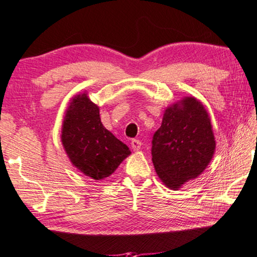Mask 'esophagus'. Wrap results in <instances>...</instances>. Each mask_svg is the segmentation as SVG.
<instances>
[{
    "instance_id": "obj_1",
    "label": "esophagus",
    "mask_w": 257,
    "mask_h": 257,
    "mask_svg": "<svg viewBox=\"0 0 257 257\" xmlns=\"http://www.w3.org/2000/svg\"><path fill=\"white\" fill-rule=\"evenodd\" d=\"M141 146H142V144H141L140 140H136V139H134V140L131 141V147H132V149L134 151L140 150L141 149Z\"/></svg>"
}]
</instances>
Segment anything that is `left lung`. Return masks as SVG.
Here are the masks:
<instances>
[{"label": "left lung", "instance_id": "obj_1", "mask_svg": "<svg viewBox=\"0 0 257 257\" xmlns=\"http://www.w3.org/2000/svg\"><path fill=\"white\" fill-rule=\"evenodd\" d=\"M211 117L195 96H184L164 111L153 138V163L167 188L178 190L203 173L215 153Z\"/></svg>", "mask_w": 257, "mask_h": 257}]
</instances>
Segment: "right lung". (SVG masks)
<instances>
[{
    "label": "right lung",
    "mask_w": 257,
    "mask_h": 257,
    "mask_svg": "<svg viewBox=\"0 0 257 257\" xmlns=\"http://www.w3.org/2000/svg\"><path fill=\"white\" fill-rule=\"evenodd\" d=\"M60 137L73 166L93 180L110 176L131 155L128 147L101 123L99 107L90 100L86 91L70 100Z\"/></svg>",
    "instance_id": "obj_1"
}]
</instances>
